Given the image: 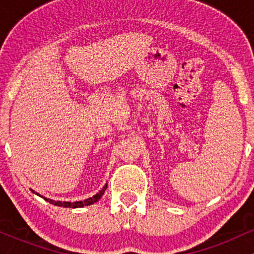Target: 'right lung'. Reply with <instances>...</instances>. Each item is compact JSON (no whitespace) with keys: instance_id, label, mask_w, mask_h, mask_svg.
<instances>
[{"instance_id":"obj_1","label":"right lung","mask_w":254,"mask_h":254,"mask_svg":"<svg viewBox=\"0 0 254 254\" xmlns=\"http://www.w3.org/2000/svg\"><path fill=\"white\" fill-rule=\"evenodd\" d=\"M106 188H107V184L104 186L103 190L99 191L97 194H94V196H93V197L88 198V199L81 200V202H74V203H71V202H56V200L49 199V198H45V197H43V198L46 200V202L54 204V205H57V206H63V208H81V206L90 205V204L98 202V200L101 198V196H103V194H104V192H105V190H106ZM39 196H40V194H39Z\"/></svg>"}]
</instances>
